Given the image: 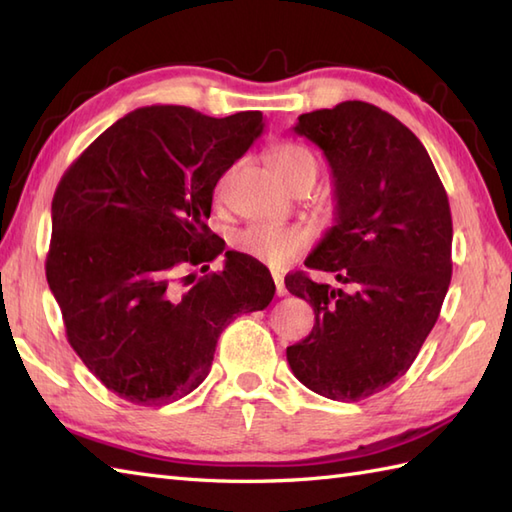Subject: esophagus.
<instances>
[{
    "label": "esophagus",
    "mask_w": 512,
    "mask_h": 512,
    "mask_svg": "<svg viewBox=\"0 0 512 512\" xmlns=\"http://www.w3.org/2000/svg\"><path fill=\"white\" fill-rule=\"evenodd\" d=\"M271 276H274V282H276V293H278V295H287V287H285V278H282L280 274H276V271H274V274H271Z\"/></svg>",
    "instance_id": "esophagus-1"
}]
</instances>
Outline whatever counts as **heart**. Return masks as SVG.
<instances>
[{
    "instance_id": "obj_1",
    "label": "heart",
    "mask_w": 512,
    "mask_h": 512,
    "mask_svg": "<svg viewBox=\"0 0 512 512\" xmlns=\"http://www.w3.org/2000/svg\"><path fill=\"white\" fill-rule=\"evenodd\" d=\"M269 164L289 188L313 186L320 175V157L309 146L298 142H280L269 151ZM309 232L300 225L249 223L234 232L232 245L238 252L256 258L269 267H285L309 245Z\"/></svg>"
}]
</instances>
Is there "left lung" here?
Returning <instances> with one entry per match:
<instances>
[{
    "label": "left lung",
    "mask_w": 512,
    "mask_h": 512,
    "mask_svg": "<svg viewBox=\"0 0 512 512\" xmlns=\"http://www.w3.org/2000/svg\"><path fill=\"white\" fill-rule=\"evenodd\" d=\"M293 131L324 151L335 225L304 260L346 289L295 271L287 289L313 306V331L287 348L306 388L361 401L410 370L451 282V210L416 135L361 100L302 113Z\"/></svg>",
    "instance_id": "8db88e82"
}]
</instances>
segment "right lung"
Segmentation results:
<instances>
[{
    "instance_id": "obj_1",
    "label": "right lung",
    "mask_w": 512,
    "mask_h": 512,
    "mask_svg": "<svg viewBox=\"0 0 512 512\" xmlns=\"http://www.w3.org/2000/svg\"><path fill=\"white\" fill-rule=\"evenodd\" d=\"M263 127L260 111L142 107L100 133L56 186L45 276L67 342L120 399L160 407L190 394L223 328L274 298L269 269L238 252H225L221 271L179 276L225 249L206 225L212 192Z\"/></svg>"
}]
</instances>
